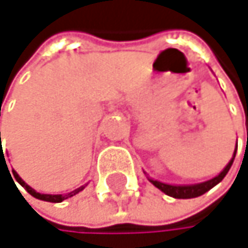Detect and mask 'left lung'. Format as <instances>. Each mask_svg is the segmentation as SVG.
I'll return each instance as SVG.
<instances>
[{"mask_svg":"<svg viewBox=\"0 0 248 248\" xmlns=\"http://www.w3.org/2000/svg\"><path fill=\"white\" fill-rule=\"evenodd\" d=\"M235 153H237V150L234 151V157L231 158V162L226 165V168L217 176H215L213 179L206 181L203 184H197V185H169V184H163V182H158V181H154V179H150V182L154 186H157L158 189H162L165 194H168V196L173 197V199H194V197L203 196L204 192H207L209 189H212L215 185H217L226 176L228 170L231 169V166L234 163Z\"/></svg>","mask_w":248,"mask_h":248,"instance_id":"left-lung-1","label":"left lung"}]
</instances>
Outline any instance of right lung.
<instances>
[{"label":"right lung","mask_w":248,"mask_h":248,"mask_svg":"<svg viewBox=\"0 0 248 248\" xmlns=\"http://www.w3.org/2000/svg\"><path fill=\"white\" fill-rule=\"evenodd\" d=\"M0 144H1V134H0ZM13 175H14V178H16V181L19 182L22 186H25L26 188V191L31 194L32 197H35V199H38V200H44V202H49V203H62L63 200H66V199H69V197H73L75 194H78L79 191H82L83 189V186H80V188H78V189H75V191H72V192H69V194H66V196H62V194H56V196H52V194H39V192H36L35 189H32L19 175H17L16 172H13Z\"/></svg>","instance_id":"right-lung-1"}]
</instances>
